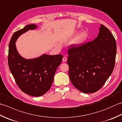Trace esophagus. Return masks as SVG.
<instances>
[{"instance_id": "34e87169", "label": "esophagus", "mask_w": 122, "mask_h": 122, "mask_svg": "<svg viewBox=\"0 0 122 122\" xmlns=\"http://www.w3.org/2000/svg\"><path fill=\"white\" fill-rule=\"evenodd\" d=\"M66 60H67V59H66V57H65V56H64L63 58V59H62V61H63V62H66Z\"/></svg>"}]
</instances>
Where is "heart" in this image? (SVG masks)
Masks as SVG:
<instances>
[{
  "instance_id": "1",
  "label": "heart",
  "mask_w": 122,
  "mask_h": 122,
  "mask_svg": "<svg viewBox=\"0 0 122 122\" xmlns=\"http://www.w3.org/2000/svg\"><path fill=\"white\" fill-rule=\"evenodd\" d=\"M88 38V34L86 32L83 31V32H81L79 34H78L75 39H74L71 44L73 45L74 46H79L81 45L83 43L86 41Z\"/></svg>"
}]
</instances>
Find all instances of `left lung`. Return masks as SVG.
Wrapping results in <instances>:
<instances>
[{"label":"left lung","mask_w":122,"mask_h":122,"mask_svg":"<svg viewBox=\"0 0 122 122\" xmlns=\"http://www.w3.org/2000/svg\"><path fill=\"white\" fill-rule=\"evenodd\" d=\"M69 78L83 93H94L102 87L113 72L116 43L108 28L101 24L97 37L92 42L68 50Z\"/></svg>","instance_id":"left-lung-1"}]
</instances>
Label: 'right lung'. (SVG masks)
<instances>
[{
	"mask_svg": "<svg viewBox=\"0 0 122 122\" xmlns=\"http://www.w3.org/2000/svg\"><path fill=\"white\" fill-rule=\"evenodd\" d=\"M36 27V25L30 24L14 33L9 42L8 56L9 68L17 85L23 92L34 97L42 96L50 89L63 58L61 54H43L31 59L20 56L16 49V40L23 33Z\"/></svg>",
	"mask_w": 122,
	"mask_h": 122,
	"instance_id": "right-lung-1",
	"label": "right lung"
}]
</instances>
